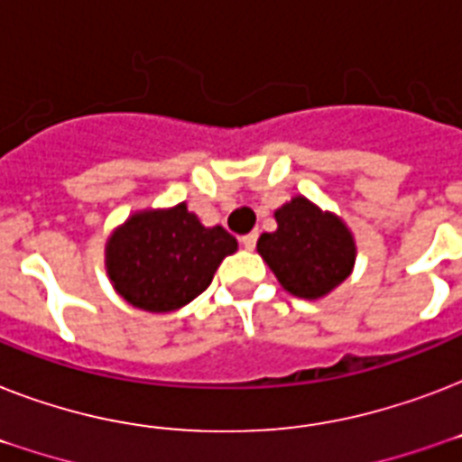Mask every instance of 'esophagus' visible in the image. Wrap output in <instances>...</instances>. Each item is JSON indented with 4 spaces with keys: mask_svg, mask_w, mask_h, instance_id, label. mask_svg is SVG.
Instances as JSON below:
<instances>
[{
    "mask_svg": "<svg viewBox=\"0 0 462 462\" xmlns=\"http://www.w3.org/2000/svg\"><path fill=\"white\" fill-rule=\"evenodd\" d=\"M256 239H259V232H249V235L242 237V246H245V249H254V246H256Z\"/></svg>",
    "mask_w": 462,
    "mask_h": 462,
    "instance_id": "1",
    "label": "esophagus"
}]
</instances>
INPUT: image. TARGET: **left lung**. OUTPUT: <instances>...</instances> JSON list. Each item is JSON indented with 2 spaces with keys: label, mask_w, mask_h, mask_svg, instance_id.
Wrapping results in <instances>:
<instances>
[{
  "label": "left lung",
  "mask_w": 462,
  "mask_h": 462,
  "mask_svg": "<svg viewBox=\"0 0 462 462\" xmlns=\"http://www.w3.org/2000/svg\"><path fill=\"white\" fill-rule=\"evenodd\" d=\"M278 230L259 237L261 259L290 295L319 300L336 290L355 266V239L333 213L295 196L275 210Z\"/></svg>",
  "instance_id": "8db88e82"
}]
</instances>
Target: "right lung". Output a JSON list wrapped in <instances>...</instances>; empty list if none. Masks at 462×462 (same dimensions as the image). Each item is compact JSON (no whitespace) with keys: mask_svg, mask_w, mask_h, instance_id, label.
<instances>
[{"mask_svg":"<svg viewBox=\"0 0 462 462\" xmlns=\"http://www.w3.org/2000/svg\"><path fill=\"white\" fill-rule=\"evenodd\" d=\"M237 252L230 232L203 227L187 203L141 210L112 232L105 266L126 302L143 311H174L208 288L225 256Z\"/></svg>","mask_w":462,"mask_h":462,"instance_id":"right-lung-1","label":"right lung"}]
</instances>
